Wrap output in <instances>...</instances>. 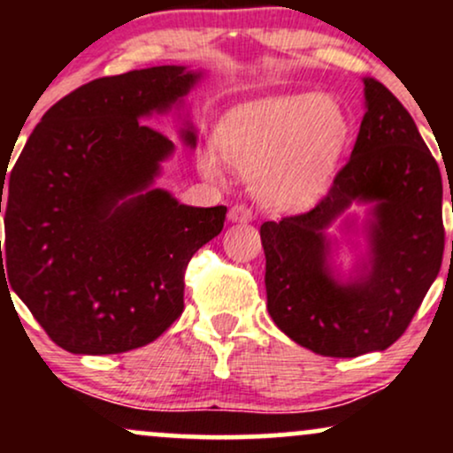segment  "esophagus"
<instances>
[{"label": "esophagus", "mask_w": 453, "mask_h": 453, "mask_svg": "<svg viewBox=\"0 0 453 453\" xmlns=\"http://www.w3.org/2000/svg\"><path fill=\"white\" fill-rule=\"evenodd\" d=\"M227 219H230L232 223H249L253 219V212L244 204H236V206H232L230 212H227Z\"/></svg>", "instance_id": "obj_1"}]
</instances>
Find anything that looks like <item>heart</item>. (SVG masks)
Instances as JSON below:
<instances>
[{"label": "heart", "instance_id": "b5f03b06", "mask_svg": "<svg viewBox=\"0 0 453 453\" xmlns=\"http://www.w3.org/2000/svg\"><path fill=\"white\" fill-rule=\"evenodd\" d=\"M351 140V121L334 97L283 93L234 106L221 119L217 142L200 153V170L219 179L223 159L251 176V189L279 211H304L327 194Z\"/></svg>", "mask_w": 453, "mask_h": 453}]
</instances>
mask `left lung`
<instances>
[{
  "instance_id": "8db88e82",
  "label": "left lung",
  "mask_w": 453,
  "mask_h": 453,
  "mask_svg": "<svg viewBox=\"0 0 453 453\" xmlns=\"http://www.w3.org/2000/svg\"><path fill=\"white\" fill-rule=\"evenodd\" d=\"M362 82L366 112L330 194L313 211L259 230L270 317L300 347L330 357L396 342L434 283L445 247L439 165L407 108L375 78Z\"/></svg>"
}]
</instances>
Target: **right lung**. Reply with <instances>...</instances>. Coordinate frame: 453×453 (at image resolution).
<instances>
[{
	"instance_id": "add662e5",
	"label": "right lung",
	"mask_w": 453,
	"mask_h": 453,
	"mask_svg": "<svg viewBox=\"0 0 453 453\" xmlns=\"http://www.w3.org/2000/svg\"><path fill=\"white\" fill-rule=\"evenodd\" d=\"M204 70L155 65L78 87L35 126L2 196L0 280L57 345L81 356L153 342L183 313L185 270L223 230L226 206L180 204L155 187L176 144L142 119L176 112Z\"/></svg>"
}]
</instances>
